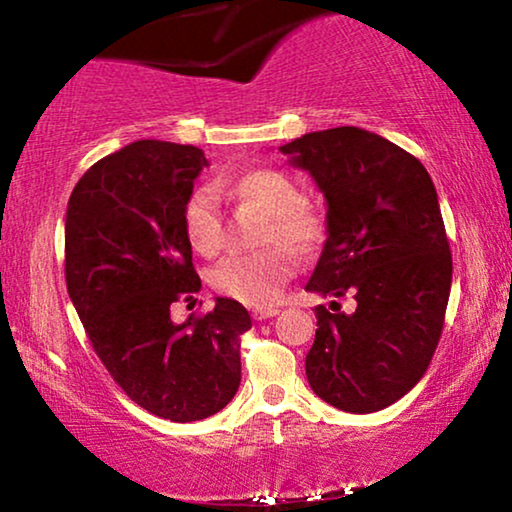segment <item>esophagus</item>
<instances>
[{
    "mask_svg": "<svg viewBox=\"0 0 512 512\" xmlns=\"http://www.w3.org/2000/svg\"><path fill=\"white\" fill-rule=\"evenodd\" d=\"M251 314H254L256 321H265V319H270V317H277L279 310H277V307H256V310L251 312Z\"/></svg>",
    "mask_w": 512,
    "mask_h": 512,
    "instance_id": "1",
    "label": "esophagus"
}]
</instances>
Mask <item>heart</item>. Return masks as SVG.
<instances>
[{"mask_svg":"<svg viewBox=\"0 0 512 512\" xmlns=\"http://www.w3.org/2000/svg\"><path fill=\"white\" fill-rule=\"evenodd\" d=\"M221 188L230 198L249 202L268 214L258 237L261 244H284L296 254H307L324 242V219L305 205L298 181L286 172L261 167L223 179ZM181 226L188 244L198 254H219L223 247V216L212 188L200 186L188 193L181 207ZM289 277V254L282 247H268L251 254H228L214 265L212 286L223 296L261 307L279 300Z\"/></svg>","mask_w":512,"mask_h":512,"instance_id":"heart-1","label":"heart"}]
</instances>
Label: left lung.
I'll list each match as a JSON object with an SVG mask.
<instances>
[{"instance_id": "obj_1", "label": "left lung", "mask_w": 512, "mask_h": 512, "mask_svg": "<svg viewBox=\"0 0 512 512\" xmlns=\"http://www.w3.org/2000/svg\"><path fill=\"white\" fill-rule=\"evenodd\" d=\"M326 198V242L305 291L342 298L314 307L307 382L333 408L366 415L403 398L436 352L452 254L436 186L415 156L375 132L331 128L279 146Z\"/></svg>"}]
</instances>
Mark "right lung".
I'll list each match as a JSON object with an SVG mask.
<instances>
[{"instance_id": "1", "label": "right lung", "mask_w": 512, "mask_h": 512, "mask_svg": "<svg viewBox=\"0 0 512 512\" xmlns=\"http://www.w3.org/2000/svg\"><path fill=\"white\" fill-rule=\"evenodd\" d=\"M207 165L198 146L139 139L83 174L65 219L67 291L95 354L132 401L181 424L233 401L251 328L230 298L184 324L170 317L200 291L181 207Z\"/></svg>"}]
</instances>
